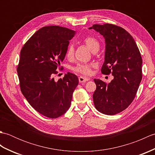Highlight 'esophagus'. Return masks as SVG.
<instances>
[{"mask_svg": "<svg viewBox=\"0 0 155 155\" xmlns=\"http://www.w3.org/2000/svg\"><path fill=\"white\" fill-rule=\"evenodd\" d=\"M89 80H90L89 78H86V77H78V81H79V83H85V82H87V81H89Z\"/></svg>", "mask_w": 155, "mask_h": 155, "instance_id": "esophagus-1", "label": "esophagus"}]
</instances>
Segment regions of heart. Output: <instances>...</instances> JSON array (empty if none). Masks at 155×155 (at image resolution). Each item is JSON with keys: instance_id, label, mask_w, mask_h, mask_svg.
Wrapping results in <instances>:
<instances>
[{"instance_id": "heart-1", "label": "heart", "mask_w": 155, "mask_h": 155, "mask_svg": "<svg viewBox=\"0 0 155 155\" xmlns=\"http://www.w3.org/2000/svg\"><path fill=\"white\" fill-rule=\"evenodd\" d=\"M83 42H84L88 48L90 50L94 52H97L99 50L100 48V43L98 41L96 38L93 37H91V36H87V37H84L83 38ZM74 52V46L72 44H69L67 47V57L68 58H71L73 57ZM92 64H85V63H81L78 64L77 67L74 68V70L77 71L79 73L83 74H90L91 72V67Z\"/></svg>"}]
</instances>
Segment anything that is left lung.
Returning <instances> with one entry per match:
<instances>
[{
    "label": "left lung",
    "mask_w": 155,
    "mask_h": 155,
    "mask_svg": "<svg viewBox=\"0 0 155 155\" xmlns=\"http://www.w3.org/2000/svg\"><path fill=\"white\" fill-rule=\"evenodd\" d=\"M88 29H94L104 37V62L101 72L108 74L112 72L114 77L108 84L94 78V106L103 114H118L126 109L136 96L142 80V57L136 42L124 28L104 24L94 25Z\"/></svg>",
    "instance_id": "8db88e82"
}]
</instances>
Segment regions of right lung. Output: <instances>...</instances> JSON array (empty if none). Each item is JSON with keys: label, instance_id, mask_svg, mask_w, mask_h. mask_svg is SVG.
Returning a JSON list of instances; mask_svg holds the SVG:
<instances>
[{"label": "right lung", "instance_id": "add662e5", "mask_svg": "<svg viewBox=\"0 0 155 155\" xmlns=\"http://www.w3.org/2000/svg\"><path fill=\"white\" fill-rule=\"evenodd\" d=\"M75 33L59 26L42 27L28 39L20 54L17 72L22 93L32 107L48 118H58L68 110L78 84L77 76L71 72L58 81L53 78Z\"/></svg>", "mask_w": 155, "mask_h": 155}]
</instances>
